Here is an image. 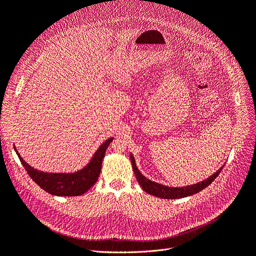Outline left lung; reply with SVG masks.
I'll return each mask as SVG.
<instances>
[{"label": "left lung", "mask_w": 256, "mask_h": 256, "mask_svg": "<svg viewBox=\"0 0 256 256\" xmlns=\"http://www.w3.org/2000/svg\"><path fill=\"white\" fill-rule=\"evenodd\" d=\"M130 161H132V170H134V174L136 176V179H137L139 185L143 188V190L148 192V194L162 198H168V200L170 198L172 200V198H186V196H192L194 194H198L201 190H203L204 188H206L208 185H210L216 180V178L220 174V170L224 168V165H223L216 172L211 174L209 178H207V179L203 180L202 182H198L196 184L182 186V187H170V186H166L163 184H159L157 182L150 181L148 179V178L144 176L139 172L137 165H136L134 156H132V154H130Z\"/></svg>", "instance_id": "left-lung-1"}]
</instances>
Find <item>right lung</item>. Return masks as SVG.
Listing matches in <instances>:
<instances>
[{"mask_svg": "<svg viewBox=\"0 0 256 256\" xmlns=\"http://www.w3.org/2000/svg\"><path fill=\"white\" fill-rule=\"evenodd\" d=\"M113 139L112 137L106 140L94 152L90 162L84 168L75 172H46L38 170L25 162L16 148L14 150L31 179L44 190L58 196H77L86 194L97 182L106 150Z\"/></svg>", "mask_w": 256, "mask_h": 256, "instance_id": "1", "label": "right lung"}]
</instances>
